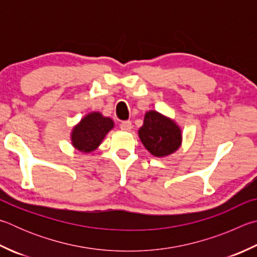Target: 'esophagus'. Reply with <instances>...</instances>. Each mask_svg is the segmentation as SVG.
<instances>
[{
  "instance_id": "1",
  "label": "esophagus",
  "mask_w": 257,
  "mask_h": 257,
  "mask_svg": "<svg viewBox=\"0 0 257 257\" xmlns=\"http://www.w3.org/2000/svg\"><path fill=\"white\" fill-rule=\"evenodd\" d=\"M132 121H129V120H125V121H122V122L120 123V128L122 129V130H124V132H129L130 129H132Z\"/></svg>"
}]
</instances>
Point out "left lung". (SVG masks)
<instances>
[{"instance_id":"obj_1","label":"left lung","mask_w":257,"mask_h":257,"mask_svg":"<svg viewBox=\"0 0 257 257\" xmlns=\"http://www.w3.org/2000/svg\"><path fill=\"white\" fill-rule=\"evenodd\" d=\"M138 134L147 151L157 157L174 153L181 144L180 128L173 121L155 111L146 113Z\"/></svg>"}]
</instances>
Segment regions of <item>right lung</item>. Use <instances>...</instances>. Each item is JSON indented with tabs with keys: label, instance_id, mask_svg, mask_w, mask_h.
<instances>
[{
	"label": "right lung",
	"instance_id": "right-lung-1",
	"mask_svg": "<svg viewBox=\"0 0 257 257\" xmlns=\"http://www.w3.org/2000/svg\"><path fill=\"white\" fill-rule=\"evenodd\" d=\"M113 128V121L100 113L93 112L82 119L73 129L72 142L78 151L90 153L99 146L102 139Z\"/></svg>",
	"mask_w": 257,
	"mask_h": 257
}]
</instances>
